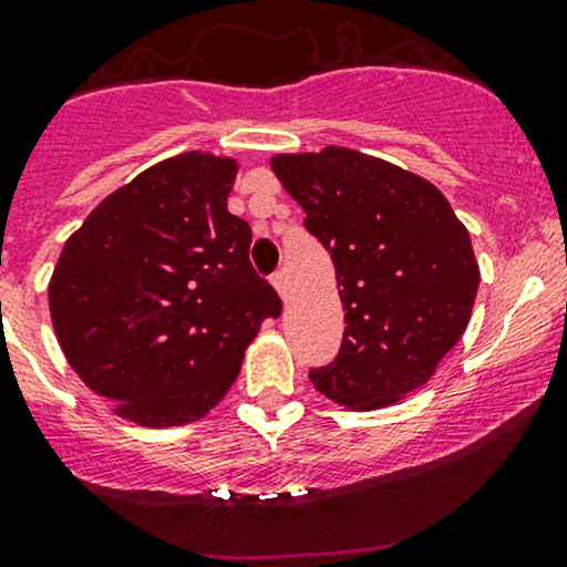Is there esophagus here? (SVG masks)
Wrapping results in <instances>:
<instances>
[{
	"mask_svg": "<svg viewBox=\"0 0 567 567\" xmlns=\"http://www.w3.org/2000/svg\"><path fill=\"white\" fill-rule=\"evenodd\" d=\"M272 286H276V291H278V295H281L284 302L289 300V284H286L284 272H276V276H272Z\"/></svg>",
	"mask_w": 567,
	"mask_h": 567,
	"instance_id": "obj_1",
	"label": "esophagus"
}]
</instances>
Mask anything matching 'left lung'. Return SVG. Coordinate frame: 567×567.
I'll return each mask as SVG.
<instances>
[{"instance_id": "8db88e82", "label": "left lung", "mask_w": 567, "mask_h": 567, "mask_svg": "<svg viewBox=\"0 0 567 567\" xmlns=\"http://www.w3.org/2000/svg\"><path fill=\"white\" fill-rule=\"evenodd\" d=\"M270 169L334 261L340 354L310 381L346 411H379L435 375L481 281L465 224L422 175L343 145L276 154Z\"/></svg>"}]
</instances>
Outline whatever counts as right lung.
Instances as JSON below:
<instances>
[{"label": "right lung", "instance_id": "1", "mask_svg": "<svg viewBox=\"0 0 567 567\" xmlns=\"http://www.w3.org/2000/svg\"><path fill=\"white\" fill-rule=\"evenodd\" d=\"M240 162L186 151L107 194L48 284L53 332L91 392L140 427L199 422L224 400L261 321L281 313L227 210Z\"/></svg>", "mask_w": 567, "mask_h": 567}]
</instances>
